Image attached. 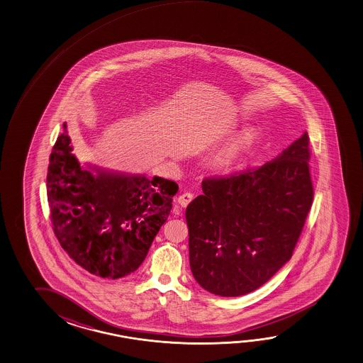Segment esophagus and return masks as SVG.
<instances>
[{"mask_svg": "<svg viewBox=\"0 0 363 363\" xmlns=\"http://www.w3.org/2000/svg\"><path fill=\"white\" fill-rule=\"evenodd\" d=\"M191 201H193V194L191 193H183V194H180L178 197V203L182 207H186V206L191 203Z\"/></svg>", "mask_w": 363, "mask_h": 363, "instance_id": "obj_1", "label": "esophagus"}]
</instances>
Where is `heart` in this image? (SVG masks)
Wrapping results in <instances>:
<instances>
[{
	"label": "heart",
	"instance_id": "1",
	"mask_svg": "<svg viewBox=\"0 0 363 363\" xmlns=\"http://www.w3.org/2000/svg\"><path fill=\"white\" fill-rule=\"evenodd\" d=\"M251 142V133H243L238 135L237 138L218 152L213 160V164L218 169H223V170L230 169L231 166L234 165L242 156V153L250 147Z\"/></svg>",
	"mask_w": 363,
	"mask_h": 363
}]
</instances>
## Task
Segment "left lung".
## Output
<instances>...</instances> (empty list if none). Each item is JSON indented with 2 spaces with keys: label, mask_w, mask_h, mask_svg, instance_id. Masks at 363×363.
Instances as JSON below:
<instances>
[{
  "label": "left lung",
  "mask_w": 363,
  "mask_h": 363,
  "mask_svg": "<svg viewBox=\"0 0 363 363\" xmlns=\"http://www.w3.org/2000/svg\"><path fill=\"white\" fill-rule=\"evenodd\" d=\"M307 132L277 158L206 178L185 211L191 274L203 289L239 297L289 261L313 201Z\"/></svg>",
  "instance_id": "obj_1"
}]
</instances>
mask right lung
I'll return each instance as SVG.
<instances>
[{
    "label": "right lung",
    "mask_w": 363,
    "mask_h": 363,
    "mask_svg": "<svg viewBox=\"0 0 363 363\" xmlns=\"http://www.w3.org/2000/svg\"><path fill=\"white\" fill-rule=\"evenodd\" d=\"M64 132L53 145L47 172V199L55 235L62 250L93 275L119 279L145 261L165 224L179 186L145 178L82 167Z\"/></svg>",
    "instance_id": "obj_1"
}]
</instances>
